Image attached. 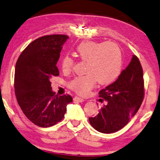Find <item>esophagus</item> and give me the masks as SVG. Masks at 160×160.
<instances>
[{"mask_svg": "<svg viewBox=\"0 0 160 160\" xmlns=\"http://www.w3.org/2000/svg\"><path fill=\"white\" fill-rule=\"evenodd\" d=\"M73 100L76 101V102H83V101H84V99L81 98V97H75L74 99H73Z\"/></svg>", "mask_w": 160, "mask_h": 160, "instance_id": "obj_1", "label": "esophagus"}]
</instances>
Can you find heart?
I'll return each mask as SVG.
<instances>
[{
  "instance_id": "b5f03b06",
  "label": "heart",
  "mask_w": 160,
  "mask_h": 160,
  "mask_svg": "<svg viewBox=\"0 0 160 160\" xmlns=\"http://www.w3.org/2000/svg\"><path fill=\"white\" fill-rule=\"evenodd\" d=\"M77 55L87 62L85 76H78L69 82L72 91L86 95L97 84H108L116 79L121 71L123 58L121 48L114 42L84 41L76 47ZM74 66V61L66 55L61 60L63 72H69Z\"/></svg>"
}]
</instances>
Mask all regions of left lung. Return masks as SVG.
Instances as JSON below:
<instances>
[{
	"label": "left lung",
	"mask_w": 160,
	"mask_h": 160,
	"mask_svg": "<svg viewBox=\"0 0 160 160\" xmlns=\"http://www.w3.org/2000/svg\"><path fill=\"white\" fill-rule=\"evenodd\" d=\"M101 101H106L98 114L89 118L90 123L96 130L112 133L128 123L139 109L144 99L143 69L136 55L122 71L114 83L99 93Z\"/></svg>",
	"instance_id": "8db88e82"
}]
</instances>
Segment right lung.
Instances as JSON below:
<instances>
[{
    "label": "right lung",
    "instance_id": "1",
    "mask_svg": "<svg viewBox=\"0 0 160 160\" xmlns=\"http://www.w3.org/2000/svg\"><path fill=\"white\" fill-rule=\"evenodd\" d=\"M68 36L47 35L30 43L20 54L14 78L17 102L24 115L35 125L49 127L64 117L72 101L69 94L56 95L51 78L59 76L57 62Z\"/></svg>",
    "mask_w": 160,
    "mask_h": 160
}]
</instances>
